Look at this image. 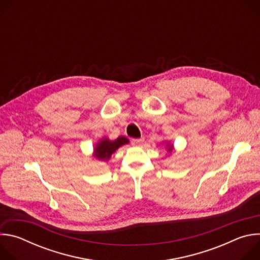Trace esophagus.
I'll return each instance as SVG.
<instances>
[{
  "instance_id": "obj_1",
  "label": "esophagus",
  "mask_w": 260,
  "mask_h": 260,
  "mask_svg": "<svg viewBox=\"0 0 260 260\" xmlns=\"http://www.w3.org/2000/svg\"><path fill=\"white\" fill-rule=\"evenodd\" d=\"M143 142H144V139H143V138H140V139H133V140H132V144L135 145V146H140Z\"/></svg>"
}]
</instances>
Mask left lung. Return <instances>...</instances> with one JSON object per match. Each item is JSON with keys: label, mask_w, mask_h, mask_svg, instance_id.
I'll return each mask as SVG.
<instances>
[{"label": "left lung", "mask_w": 260, "mask_h": 260, "mask_svg": "<svg viewBox=\"0 0 260 260\" xmlns=\"http://www.w3.org/2000/svg\"><path fill=\"white\" fill-rule=\"evenodd\" d=\"M167 147H168V151H169V152H172V150H173V145H168Z\"/></svg>", "instance_id": "left-lung-1"}]
</instances>
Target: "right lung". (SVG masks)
<instances>
[{"label": "right lung", "instance_id": "add662e5", "mask_svg": "<svg viewBox=\"0 0 260 260\" xmlns=\"http://www.w3.org/2000/svg\"><path fill=\"white\" fill-rule=\"evenodd\" d=\"M128 139L122 136L118 137L114 141H111L108 138H104L94 147V156L100 160H108L119 147L124 144H128Z\"/></svg>", "mask_w": 260, "mask_h": 260}]
</instances>
